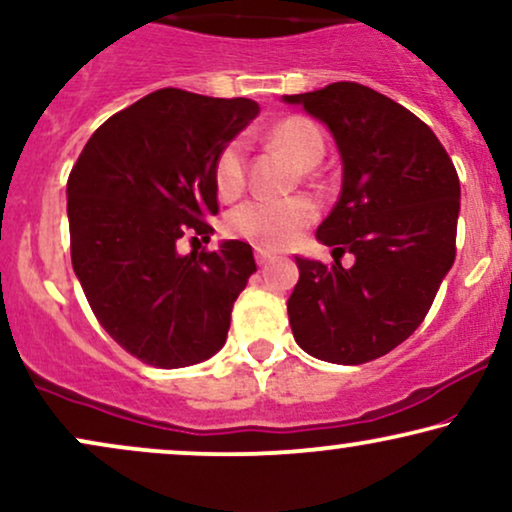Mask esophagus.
<instances>
[{"label": "esophagus", "mask_w": 512, "mask_h": 512, "mask_svg": "<svg viewBox=\"0 0 512 512\" xmlns=\"http://www.w3.org/2000/svg\"><path fill=\"white\" fill-rule=\"evenodd\" d=\"M254 254H256V261L261 263V266H263V263L273 261V258L277 256L273 249H266V246H256V249H254Z\"/></svg>", "instance_id": "34e87169"}]
</instances>
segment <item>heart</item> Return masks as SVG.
<instances>
[{
  "label": "heart",
  "instance_id": "heart-1",
  "mask_svg": "<svg viewBox=\"0 0 512 512\" xmlns=\"http://www.w3.org/2000/svg\"><path fill=\"white\" fill-rule=\"evenodd\" d=\"M270 140L287 149L304 168L315 166L325 154L323 132L301 116L277 123L270 132ZM213 180H216L220 197L230 199L242 192L246 185V147L242 140L227 142L220 149L216 166H213ZM315 218H318V204L311 197H254L232 208L225 225L235 237L282 249L292 244Z\"/></svg>",
  "mask_w": 512,
  "mask_h": 512
}]
</instances>
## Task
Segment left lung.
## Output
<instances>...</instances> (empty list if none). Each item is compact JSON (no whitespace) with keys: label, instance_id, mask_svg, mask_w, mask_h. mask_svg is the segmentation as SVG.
Listing matches in <instances>:
<instances>
[{"label":"left lung","instance_id":"1","mask_svg":"<svg viewBox=\"0 0 512 512\" xmlns=\"http://www.w3.org/2000/svg\"><path fill=\"white\" fill-rule=\"evenodd\" d=\"M285 102L330 128L344 166L342 194L315 232L334 263L296 256L289 325L320 361H375L418 330L456 261L458 173L430 125L358 82ZM344 253L357 258L351 269Z\"/></svg>","mask_w":512,"mask_h":512}]
</instances>
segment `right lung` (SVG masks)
I'll list each match as a JSON object with an SVG mask.
<instances>
[{
    "instance_id": "obj_1",
    "label": "right lung",
    "mask_w": 512,
    "mask_h": 512,
    "mask_svg": "<svg viewBox=\"0 0 512 512\" xmlns=\"http://www.w3.org/2000/svg\"><path fill=\"white\" fill-rule=\"evenodd\" d=\"M258 111L163 87L99 125L68 175L73 270L99 325L142 363L185 368L223 349L254 251L230 239L180 256L178 242H208L213 166Z\"/></svg>"
}]
</instances>
